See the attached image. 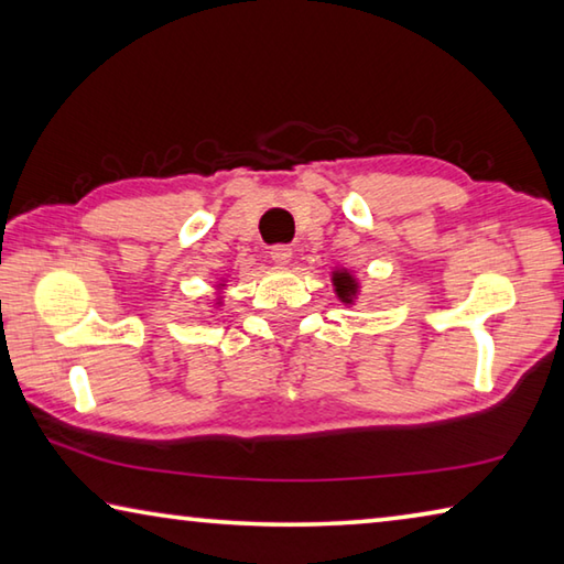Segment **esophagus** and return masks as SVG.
<instances>
[{"label": "esophagus", "mask_w": 564, "mask_h": 564, "mask_svg": "<svg viewBox=\"0 0 564 564\" xmlns=\"http://www.w3.org/2000/svg\"><path fill=\"white\" fill-rule=\"evenodd\" d=\"M269 253H271L273 263H279V265L291 263V259H293V248L291 246H273Z\"/></svg>", "instance_id": "esophagus-1"}]
</instances>
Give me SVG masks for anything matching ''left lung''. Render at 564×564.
I'll use <instances>...</instances> for the list:
<instances>
[{
	"label": "left lung",
	"mask_w": 564,
	"mask_h": 564,
	"mask_svg": "<svg viewBox=\"0 0 564 564\" xmlns=\"http://www.w3.org/2000/svg\"><path fill=\"white\" fill-rule=\"evenodd\" d=\"M333 289H336V295L338 299L346 303V305H352L356 303V295H358V279L352 275L348 269H336L333 271Z\"/></svg>",
	"instance_id": "1"
}]
</instances>
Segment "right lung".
I'll list each match as a JSON object with an SVG mask.
<instances>
[{"label":"right lung","instance_id":"add662e5","mask_svg":"<svg viewBox=\"0 0 564 564\" xmlns=\"http://www.w3.org/2000/svg\"><path fill=\"white\" fill-rule=\"evenodd\" d=\"M221 289H224V283H218V291H221ZM216 301H218V305H221V295H218Z\"/></svg>","mask_w":564,"mask_h":564}]
</instances>
